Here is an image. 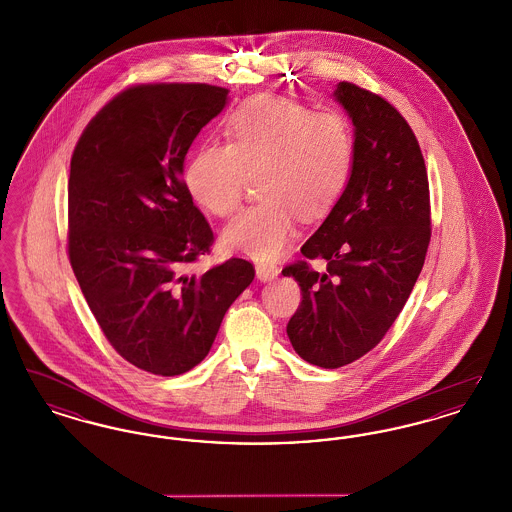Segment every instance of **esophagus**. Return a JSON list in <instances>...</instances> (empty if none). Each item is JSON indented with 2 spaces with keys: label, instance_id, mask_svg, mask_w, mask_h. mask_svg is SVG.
Masks as SVG:
<instances>
[{
  "label": "esophagus",
  "instance_id": "34e87169",
  "mask_svg": "<svg viewBox=\"0 0 512 512\" xmlns=\"http://www.w3.org/2000/svg\"><path fill=\"white\" fill-rule=\"evenodd\" d=\"M255 272H257V278H259V280L267 282V280L276 278L280 270H278L276 265H268V263H257V265H255Z\"/></svg>",
  "mask_w": 512,
  "mask_h": 512
}]
</instances>
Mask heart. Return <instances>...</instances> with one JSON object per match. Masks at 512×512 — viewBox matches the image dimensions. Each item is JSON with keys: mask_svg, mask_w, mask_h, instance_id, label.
<instances>
[{"mask_svg": "<svg viewBox=\"0 0 512 512\" xmlns=\"http://www.w3.org/2000/svg\"><path fill=\"white\" fill-rule=\"evenodd\" d=\"M226 146L209 142L186 163L184 184L205 211L228 217L242 201L247 174H257L261 199L244 209L222 242L270 261L290 244L297 215L322 217L343 194L355 140L336 111H311L290 99H247L224 119Z\"/></svg>", "mask_w": 512, "mask_h": 512, "instance_id": "heart-1", "label": "heart"}]
</instances>
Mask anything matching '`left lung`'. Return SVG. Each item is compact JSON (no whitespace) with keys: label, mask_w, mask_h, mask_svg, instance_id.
I'll list each match as a JSON object with an SVG mask.
<instances>
[{"label":"left lung","mask_w":512,"mask_h":512,"mask_svg":"<svg viewBox=\"0 0 512 512\" xmlns=\"http://www.w3.org/2000/svg\"><path fill=\"white\" fill-rule=\"evenodd\" d=\"M334 98L355 126L349 182L303 244V261L282 270L301 288L288 322L295 353L340 368L374 349L413 292L430 244V188L413 128L390 101L353 82ZM324 258L327 270L308 265Z\"/></svg>","instance_id":"8db88e82"}]
</instances>
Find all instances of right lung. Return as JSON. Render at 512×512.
Here are the masks:
<instances>
[{
	"mask_svg": "<svg viewBox=\"0 0 512 512\" xmlns=\"http://www.w3.org/2000/svg\"><path fill=\"white\" fill-rule=\"evenodd\" d=\"M211 84H140L111 99L74 147L69 261L105 338L130 365L178 376L199 365L255 278L232 257L203 274L213 230L188 194L184 159L226 105Z\"/></svg>",
	"mask_w": 512,
	"mask_h": 512,
	"instance_id": "right-lung-1",
	"label": "right lung"
}]
</instances>
